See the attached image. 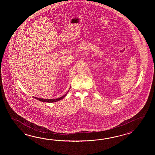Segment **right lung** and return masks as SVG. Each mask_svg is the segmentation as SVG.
<instances>
[{
	"label": "right lung",
	"instance_id": "1",
	"mask_svg": "<svg viewBox=\"0 0 155 155\" xmlns=\"http://www.w3.org/2000/svg\"><path fill=\"white\" fill-rule=\"evenodd\" d=\"M69 90H68V91L67 92L66 94H65L64 95H63V96H61V97H60L59 98H58V99H40V98H38V97H34L35 99H37V100H39L40 101H42V102H50V103H51V102H56V101H59L60 100H61V99H63L65 96L67 95V94H68V92H69Z\"/></svg>",
	"mask_w": 155,
	"mask_h": 155
}]
</instances>
